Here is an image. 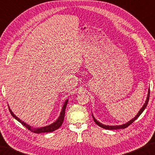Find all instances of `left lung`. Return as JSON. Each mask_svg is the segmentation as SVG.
Listing matches in <instances>:
<instances>
[{
    "label": "left lung",
    "instance_id": "8db88e82",
    "mask_svg": "<svg viewBox=\"0 0 155 155\" xmlns=\"http://www.w3.org/2000/svg\"><path fill=\"white\" fill-rule=\"evenodd\" d=\"M149 98H150V89H149V91H148V94H147V99H146L145 103L144 104L143 107L141 108V109L140 110L139 112H138V113H137V115L135 116V117L133 118L132 120H130V121H128V123H126V124L120 125V126H106V125L101 124V123H99V121H97V120L96 119H95L94 117V116H93V115L92 114V117H93V119H94V121L95 123H96V124H97V125H98L99 126H100V127H101V128H103L107 129V130H116V129H124V128H127V127H128V126H130V124H132V123L134 122L135 120H136L137 118H138L140 116V114H141L142 113H143V111H144V110H145V109L146 108V107H147V104H148V101H149Z\"/></svg>",
    "mask_w": 155,
    "mask_h": 155
}]
</instances>
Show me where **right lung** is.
Returning a JSON list of instances; mask_svg holds the SVG:
<instances>
[{
    "label": "right lung",
    "mask_w": 155,
    "mask_h": 155,
    "mask_svg": "<svg viewBox=\"0 0 155 155\" xmlns=\"http://www.w3.org/2000/svg\"><path fill=\"white\" fill-rule=\"evenodd\" d=\"M68 99H67L66 101H65L64 104L63 106V108H62V110H61V114H60V116H59L58 119H57L56 121H55L54 124H51V125H48L47 126H44V127H41V128H33L32 127H31L30 126H29V125H27V124H25L24 121H22L20 118H18L17 116L15 115V114L12 113L11 110L9 108V110H10V114H11V115L13 116V117L15 118L17 120H18L19 122L21 123L23 126L26 127V128L29 130L31 132L35 133H50V132H53V131L57 130V129L60 128V126L62 125L63 122V120H64V117H65V108H66V106H67V104H68Z\"/></svg>",
    "instance_id": "obj_1"
}]
</instances>
